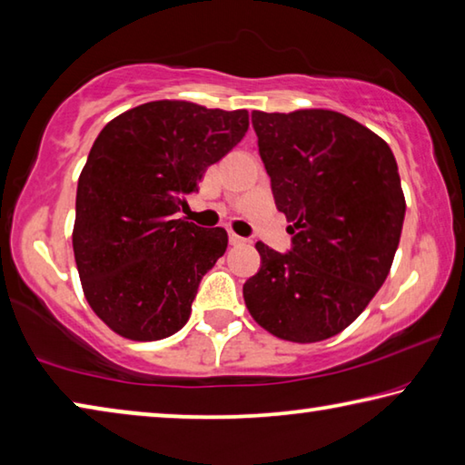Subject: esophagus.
I'll return each instance as SVG.
<instances>
[{"label": "esophagus", "mask_w": 465, "mask_h": 465, "mask_svg": "<svg viewBox=\"0 0 465 465\" xmlns=\"http://www.w3.org/2000/svg\"><path fill=\"white\" fill-rule=\"evenodd\" d=\"M230 243H233V246H243V243H248V240L232 232V233H230Z\"/></svg>", "instance_id": "34e87169"}]
</instances>
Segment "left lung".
I'll list each match as a JSON object with an SVG mask.
<instances>
[{"mask_svg":"<svg viewBox=\"0 0 465 465\" xmlns=\"http://www.w3.org/2000/svg\"><path fill=\"white\" fill-rule=\"evenodd\" d=\"M274 203L291 223L287 254L258 242L243 282L250 316L289 342H320L355 322L391 269L406 201L390 145L326 108L252 113Z\"/></svg>","mask_w":465,"mask_h":465,"instance_id":"obj_1","label":"left lung"}]
</instances>
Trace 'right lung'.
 Instances as JSON below:
<instances>
[{"instance_id": "obj_1", "label": "right lung", "mask_w": 465, "mask_h": 465, "mask_svg": "<svg viewBox=\"0 0 465 465\" xmlns=\"http://www.w3.org/2000/svg\"><path fill=\"white\" fill-rule=\"evenodd\" d=\"M248 124V110L155 100L100 131L77 183L72 240L84 295L113 332L149 342L186 324L227 232L174 215Z\"/></svg>"}]
</instances>
